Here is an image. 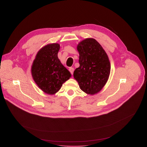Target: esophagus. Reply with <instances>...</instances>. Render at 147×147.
Here are the masks:
<instances>
[{"mask_svg":"<svg viewBox=\"0 0 147 147\" xmlns=\"http://www.w3.org/2000/svg\"><path fill=\"white\" fill-rule=\"evenodd\" d=\"M69 72H70V73L71 74V75H73V72L74 71V69L73 67H70V68H69Z\"/></svg>","mask_w":147,"mask_h":147,"instance_id":"esophagus-1","label":"esophagus"}]
</instances>
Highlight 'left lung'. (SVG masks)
I'll use <instances>...</instances> for the list:
<instances>
[{
    "label": "left lung",
    "mask_w": 147,
    "mask_h": 147,
    "mask_svg": "<svg viewBox=\"0 0 147 147\" xmlns=\"http://www.w3.org/2000/svg\"><path fill=\"white\" fill-rule=\"evenodd\" d=\"M77 49L80 66L74 71V78L87 94L94 95L101 90L109 79L111 65L107 54L95 39L87 38Z\"/></svg>",
    "instance_id": "1"
}]
</instances>
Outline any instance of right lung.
<instances>
[{"label": "right lung", "mask_w": 147, "mask_h": 147, "mask_svg": "<svg viewBox=\"0 0 147 147\" xmlns=\"http://www.w3.org/2000/svg\"><path fill=\"white\" fill-rule=\"evenodd\" d=\"M59 48L58 43L45 46L37 52L31 69L37 85L49 95L56 94L71 77L70 73L58 59Z\"/></svg>", "instance_id": "right-lung-1"}]
</instances>
